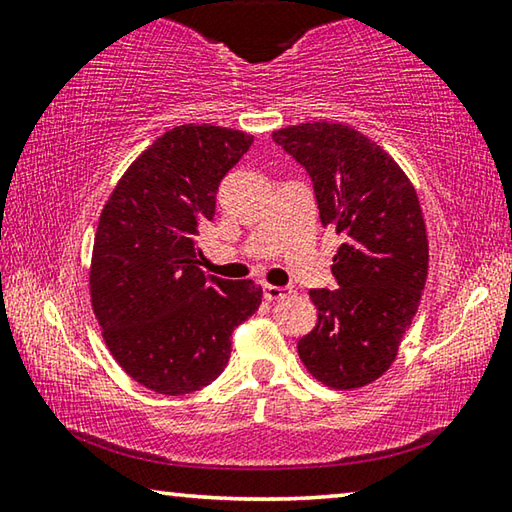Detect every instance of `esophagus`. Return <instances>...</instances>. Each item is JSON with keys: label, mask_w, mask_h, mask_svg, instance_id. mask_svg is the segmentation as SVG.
I'll return each instance as SVG.
<instances>
[{"label": "esophagus", "mask_w": 512, "mask_h": 512, "mask_svg": "<svg viewBox=\"0 0 512 512\" xmlns=\"http://www.w3.org/2000/svg\"><path fill=\"white\" fill-rule=\"evenodd\" d=\"M289 293H291V291L284 289V287H273V284H264V298H266L268 302L280 300V298H287Z\"/></svg>", "instance_id": "esophagus-1"}]
</instances>
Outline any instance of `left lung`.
<instances>
[{
	"label": "left lung",
	"instance_id": "left-lung-1",
	"mask_svg": "<svg viewBox=\"0 0 512 512\" xmlns=\"http://www.w3.org/2000/svg\"><path fill=\"white\" fill-rule=\"evenodd\" d=\"M273 142L305 167L320 223L341 237L332 259L339 289L309 291L318 323L298 341V354L325 386L361 388L391 368L427 282L418 194L400 164L350 126H289Z\"/></svg>",
	"mask_w": 512,
	"mask_h": 512
}]
</instances>
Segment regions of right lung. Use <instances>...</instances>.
<instances>
[{
    "label": "right lung",
    "instance_id": "obj_1",
    "mask_svg": "<svg viewBox=\"0 0 512 512\" xmlns=\"http://www.w3.org/2000/svg\"><path fill=\"white\" fill-rule=\"evenodd\" d=\"M253 135L185 124L158 137L121 176L94 235L90 296L115 361L162 395L221 375L232 332L262 305L255 282L205 277L196 235Z\"/></svg>",
    "mask_w": 512,
    "mask_h": 512
}]
</instances>
